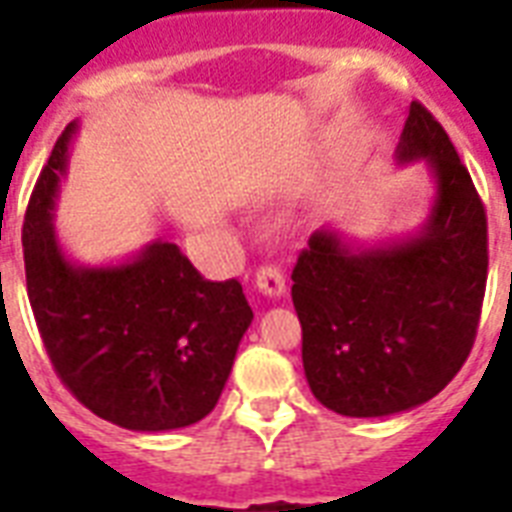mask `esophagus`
<instances>
[{"label":"esophagus","mask_w":512,"mask_h":512,"mask_svg":"<svg viewBox=\"0 0 512 512\" xmlns=\"http://www.w3.org/2000/svg\"><path fill=\"white\" fill-rule=\"evenodd\" d=\"M255 284L265 297H273V300L287 292V281H284V273H281L279 268H273V265H263V268L257 271Z\"/></svg>","instance_id":"obj_1"}]
</instances>
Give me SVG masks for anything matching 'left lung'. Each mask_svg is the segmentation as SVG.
Returning a JSON list of instances; mask_svg holds the SVG:
<instances>
[{
    "label": "left lung",
    "instance_id": "left-lung-1",
    "mask_svg": "<svg viewBox=\"0 0 512 512\" xmlns=\"http://www.w3.org/2000/svg\"><path fill=\"white\" fill-rule=\"evenodd\" d=\"M398 164L425 162L436 180L420 231L353 247L321 228L292 271L313 396L345 417H388L452 382L476 340L486 289V212L444 127L414 100Z\"/></svg>",
    "mask_w": 512,
    "mask_h": 512
}]
</instances>
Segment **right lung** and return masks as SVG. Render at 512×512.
<instances>
[{
	"mask_svg": "<svg viewBox=\"0 0 512 512\" xmlns=\"http://www.w3.org/2000/svg\"><path fill=\"white\" fill-rule=\"evenodd\" d=\"M68 124L23 223L28 303L55 372L90 412L159 433L204 420L223 393L252 308L236 279L207 281L170 241L119 265H76L52 209L66 175Z\"/></svg>",
	"mask_w": 512,
	"mask_h": 512,
	"instance_id": "obj_1",
	"label": "right lung"
}]
</instances>
